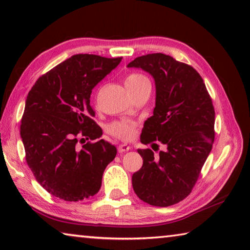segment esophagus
Returning a JSON list of instances; mask_svg holds the SVG:
<instances>
[{"label": "esophagus", "instance_id": "obj_1", "mask_svg": "<svg viewBox=\"0 0 250 250\" xmlns=\"http://www.w3.org/2000/svg\"><path fill=\"white\" fill-rule=\"evenodd\" d=\"M130 149H131V147L128 145H120L119 146H118V151H119L120 153H124V152L129 151Z\"/></svg>", "mask_w": 250, "mask_h": 250}]
</instances>
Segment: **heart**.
<instances>
[{"label":"heart","mask_w":250,"mask_h":250,"mask_svg":"<svg viewBox=\"0 0 250 250\" xmlns=\"http://www.w3.org/2000/svg\"><path fill=\"white\" fill-rule=\"evenodd\" d=\"M150 83L149 79H147L146 76H143L141 74H131L128 77L125 78V87L132 88V87H138L140 84ZM133 129L134 125L131 122H126V121H121V122H116L110 125V132H111L113 135H116L118 138L121 139H130L133 134Z\"/></svg>","instance_id":"heart-1"}]
</instances>
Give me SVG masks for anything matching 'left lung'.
<instances>
[{
	"instance_id": "1",
	"label": "left lung",
	"mask_w": 250,
	"mask_h": 250,
	"mask_svg": "<svg viewBox=\"0 0 250 250\" xmlns=\"http://www.w3.org/2000/svg\"><path fill=\"white\" fill-rule=\"evenodd\" d=\"M126 67L145 70L155 83V108L141 142L167 146L155 159L151 149H138L143 164L132 175L133 191L147 204L171 206L192 192L213 147V104L200 74L168 55L137 57Z\"/></svg>"
}]
</instances>
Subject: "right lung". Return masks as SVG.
<instances>
[{
	"mask_svg": "<svg viewBox=\"0 0 250 250\" xmlns=\"http://www.w3.org/2000/svg\"><path fill=\"white\" fill-rule=\"evenodd\" d=\"M122 57L74 55L37 79L25 101L21 138L36 181L52 195L77 202L95 195L117 149L104 139L77 147L78 135L96 140L103 130L92 120L94 87Z\"/></svg>",
	"mask_w": 250,
	"mask_h": 250,
	"instance_id": "right-lung-1",
	"label": "right lung"
}]
</instances>
